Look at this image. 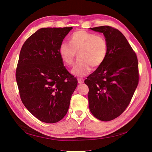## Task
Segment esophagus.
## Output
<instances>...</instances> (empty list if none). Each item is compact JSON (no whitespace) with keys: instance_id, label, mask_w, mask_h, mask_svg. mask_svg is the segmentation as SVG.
<instances>
[{"instance_id":"esophagus-1","label":"esophagus","mask_w":152,"mask_h":152,"mask_svg":"<svg viewBox=\"0 0 152 152\" xmlns=\"http://www.w3.org/2000/svg\"><path fill=\"white\" fill-rule=\"evenodd\" d=\"M77 81H78L79 84H83L84 83V79L82 78H78Z\"/></svg>"}]
</instances>
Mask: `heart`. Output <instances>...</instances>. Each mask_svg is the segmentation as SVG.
I'll use <instances>...</instances> for the list:
<instances>
[{
    "label": "heart",
    "instance_id": "1",
    "mask_svg": "<svg viewBox=\"0 0 152 152\" xmlns=\"http://www.w3.org/2000/svg\"><path fill=\"white\" fill-rule=\"evenodd\" d=\"M69 42L60 44L58 53L65 65L71 66L77 53L79 58L71 71L74 75H86L91 71V66L94 68L101 66L107 57L108 44L102 36L79 30L71 35Z\"/></svg>",
    "mask_w": 152,
    "mask_h": 152
}]
</instances>
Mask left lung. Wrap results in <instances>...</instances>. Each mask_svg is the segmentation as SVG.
<instances>
[{"instance_id": "left-lung-1", "label": "left lung", "mask_w": 152, "mask_h": 152, "mask_svg": "<svg viewBox=\"0 0 152 152\" xmlns=\"http://www.w3.org/2000/svg\"><path fill=\"white\" fill-rule=\"evenodd\" d=\"M102 33L108 44L107 57L84 83L89 87V107L99 120L121 115L129 105L139 83L138 60L125 36L108 26L91 28Z\"/></svg>"}]
</instances>
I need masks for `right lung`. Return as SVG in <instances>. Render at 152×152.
<instances>
[{"mask_svg": "<svg viewBox=\"0 0 152 152\" xmlns=\"http://www.w3.org/2000/svg\"><path fill=\"white\" fill-rule=\"evenodd\" d=\"M73 29L43 28L23 45L16 71L21 100L41 121L55 123L66 115L77 79L64 66L58 49Z\"/></svg>", "mask_w": 152, "mask_h": 152, "instance_id": "obj_1", "label": "right lung"}]
</instances>
